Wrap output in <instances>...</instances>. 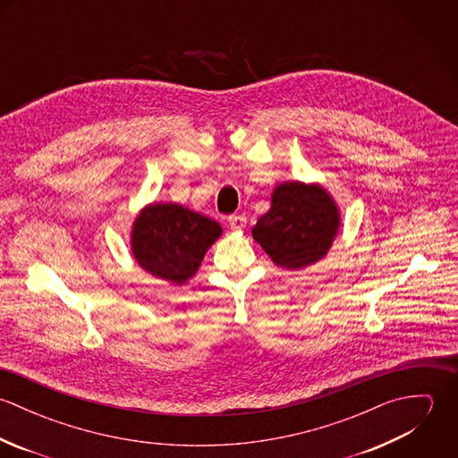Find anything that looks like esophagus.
<instances>
[{
    "instance_id": "esophagus-1",
    "label": "esophagus",
    "mask_w": 458,
    "mask_h": 458,
    "mask_svg": "<svg viewBox=\"0 0 458 458\" xmlns=\"http://www.w3.org/2000/svg\"><path fill=\"white\" fill-rule=\"evenodd\" d=\"M227 222H229V227L233 231H243L247 227V216L245 215H231Z\"/></svg>"
}]
</instances>
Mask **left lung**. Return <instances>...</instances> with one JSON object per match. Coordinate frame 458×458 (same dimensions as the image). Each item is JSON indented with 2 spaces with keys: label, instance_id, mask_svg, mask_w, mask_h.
I'll return each instance as SVG.
<instances>
[{
  "label": "left lung",
  "instance_id": "8db88e82",
  "mask_svg": "<svg viewBox=\"0 0 458 458\" xmlns=\"http://www.w3.org/2000/svg\"><path fill=\"white\" fill-rule=\"evenodd\" d=\"M340 227V208L327 189L296 180L273 189L252 238L278 267L298 271L327 258Z\"/></svg>",
  "mask_w": 458,
  "mask_h": 458
}]
</instances>
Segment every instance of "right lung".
I'll use <instances>...</instances> for the list:
<instances>
[{"instance_id":"right-lung-1","label":"right lung","mask_w":458,"mask_h":458,"mask_svg":"<svg viewBox=\"0 0 458 458\" xmlns=\"http://www.w3.org/2000/svg\"><path fill=\"white\" fill-rule=\"evenodd\" d=\"M218 222L176 202H149L139 209L131 231L135 262L153 276L183 285L220 238Z\"/></svg>"}]
</instances>
